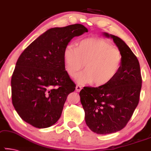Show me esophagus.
<instances>
[{"mask_svg":"<svg viewBox=\"0 0 151 151\" xmlns=\"http://www.w3.org/2000/svg\"><path fill=\"white\" fill-rule=\"evenodd\" d=\"M82 87L80 86V85H77L76 87V91L77 92H80L81 90H82Z\"/></svg>","mask_w":151,"mask_h":151,"instance_id":"1","label":"esophagus"}]
</instances>
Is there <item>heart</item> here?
I'll list each match as a JSON object with an SVG mask.
<instances>
[{
	"label": "heart",
	"instance_id": "b5f03b06",
	"mask_svg": "<svg viewBox=\"0 0 151 151\" xmlns=\"http://www.w3.org/2000/svg\"><path fill=\"white\" fill-rule=\"evenodd\" d=\"M65 69L72 78L84 66L85 70L76 77L80 84L93 82L102 86L111 82L119 73L123 56L119 49L104 39L86 38L79 41L78 47L68 44L63 51Z\"/></svg>",
	"mask_w": 151,
	"mask_h": 151
}]
</instances>
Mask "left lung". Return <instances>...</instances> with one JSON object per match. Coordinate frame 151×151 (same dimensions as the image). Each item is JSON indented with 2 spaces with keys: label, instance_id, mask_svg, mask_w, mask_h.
<instances>
[{
  "label": "left lung",
  "instance_id": "obj_1",
  "mask_svg": "<svg viewBox=\"0 0 151 151\" xmlns=\"http://www.w3.org/2000/svg\"><path fill=\"white\" fill-rule=\"evenodd\" d=\"M104 35L112 38L123 54L121 70L108 84L84 87L80 92L86 123L98 134H112L127 125L138 105L142 82L139 61L132 50L118 37Z\"/></svg>",
  "mask_w": 151,
  "mask_h": 151
}]
</instances>
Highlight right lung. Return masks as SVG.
Segmentation results:
<instances>
[{
  "label": "right lung",
  "instance_id": "obj_1",
  "mask_svg": "<svg viewBox=\"0 0 151 151\" xmlns=\"http://www.w3.org/2000/svg\"><path fill=\"white\" fill-rule=\"evenodd\" d=\"M86 32L80 24L50 28L19 56L11 84L13 105L23 121L46 128L60 119L67 96L76 89L65 69L63 51L71 39Z\"/></svg>",
  "mask_w": 151,
  "mask_h": 151
}]
</instances>
